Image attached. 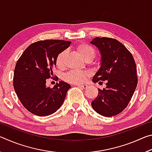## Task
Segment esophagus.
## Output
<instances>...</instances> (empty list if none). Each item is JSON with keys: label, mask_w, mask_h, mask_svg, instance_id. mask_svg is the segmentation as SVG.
Masks as SVG:
<instances>
[{"label": "esophagus", "mask_w": 152, "mask_h": 152, "mask_svg": "<svg viewBox=\"0 0 152 152\" xmlns=\"http://www.w3.org/2000/svg\"><path fill=\"white\" fill-rule=\"evenodd\" d=\"M77 86H78L79 88H81L82 89H86L88 88V85L86 84H77Z\"/></svg>", "instance_id": "esophagus-1"}]
</instances>
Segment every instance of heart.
<instances>
[{
  "instance_id": "heart-1",
  "label": "heart",
  "mask_w": 152,
  "mask_h": 152,
  "mask_svg": "<svg viewBox=\"0 0 152 152\" xmlns=\"http://www.w3.org/2000/svg\"><path fill=\"white\" fill-rule=\"evenodd\" d=\"M77 51L82 59L84 60L88 58L93 59L95 56L94 49L87 43H82L77 48ZM66 56V51H63L58 55L56 60V64L58 68H62L64 67V60ZM88 74L86 72L72 70L69 72L64 76V79L67 82L73 84H80L85 80Z\"/></svg>"
}]
</instances>
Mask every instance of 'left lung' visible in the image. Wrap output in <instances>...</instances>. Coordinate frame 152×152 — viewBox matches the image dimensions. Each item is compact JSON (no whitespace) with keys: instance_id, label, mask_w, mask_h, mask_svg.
<instances>
[{"instance_id":"obj_1","label":"left lung","mask_w":152,"mask_h":152,"mask_svg":"<svg viewBox=\"0 0 152 152\" xmlns=\"http://www.w3.org/2000/svg\"><path fill=\"white\" fill-rule=\"evenodd\" d=\"M91 43L98 48L101 56V66L92 82L107 81L106 88H99L91 106L102 116H115L127 107L137 87L135 60L129 51L117 39L95 37Z\"/></svg>"}]
</instances>
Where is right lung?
<instances>
[{
    "mask_svg": "<svg viewBox=\"0 0 152 152\" xmlns=\"http://www.w3.org/2000/svg\"><path fill=\"white\" fill-rule=\"evenodd\" d=\"M64 40L39 41L31 44L18 60L13 86L19 101L27 110L37 116H48L61 106L71 86L60 81L52 88L46 80L53 76L58 55L70 46Z\"/></svg>",
    "mask_w": 152,
    "mask_h": 152,
    "instance_id": "right-lung-1",
    "label": "right lung"
}]
</instances>
